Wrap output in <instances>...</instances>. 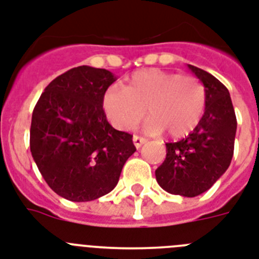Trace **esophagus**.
<instances>
[{"label":"esophagus","instance_id":"esophagus-1","mask_svg":"<svg viewBox=\"0 0 259 259\" xmlns=\"http://www.w3.org/2000/svg\"><path fill=\"white\" fill-rule=\"evenodd\" d=\"M133 142H134V145H136V148L140 149L141 146H142V145L146 142V138H144V137H140V136H134Z\"/></svg>","mask_w":259,"mask_h":259}]
</instances>
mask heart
Wrapping results in <instances>:
<instances>
[{
	"instance_id": "obj_1",
	"label": "heart",
	"mask_w": 259,
	"mask_h": 259,
	"mask_svg": "<svg viewBox=\"0 0 259 259\" xmlns=\"http://www.w3.org/2000/svg\"><path fill=\"white\" fill-rule=\"evenodd\" d=\"M104 110L119 130H130L144 118L150 134L163 130L173 138L188 136L197 127L206 108V90L194 75L148 69L137 71L122 89L110 88L105 93Z\"/></svg>"
}]
</instances>
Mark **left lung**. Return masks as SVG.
<instances>
[{
    "label": "left lung",
    "mask_w": 259,
    "mask_h": 259,
    "mask_svg": "<svg viewBox=\"0 0 259 259\" xmlns=\"http://www.w3.org/2000/svg\"><path fill=\"white\" fill-rule=\"evenodd\" d=\"M189 69L205 86V113L186 138L166 144V158L155 170V178L170 194L197 197L209 190L232 162L237 118L226 86L202 69L193 65Z\"/></svg>",
    "instance_id": "left-lung-1"
}]
</instances>
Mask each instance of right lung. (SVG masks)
<instances>
[{"label":"right lung","mask_w":259,"mask_h":259,"mask_svg":"<svg viewBox=\"0 0 259 259\" xmlns=\"http://www.w3.org/2000/svg\"><path fill=\"white\" fill-rule=\"evenodd\" d=\"M115 79L106 69L73 68L46 86L33 110V159L50 189L73 202L110 193L136 151L133 136L115 130L102 108Z\"/></svg>","instance_id":"obj_1"}]
</instances>
